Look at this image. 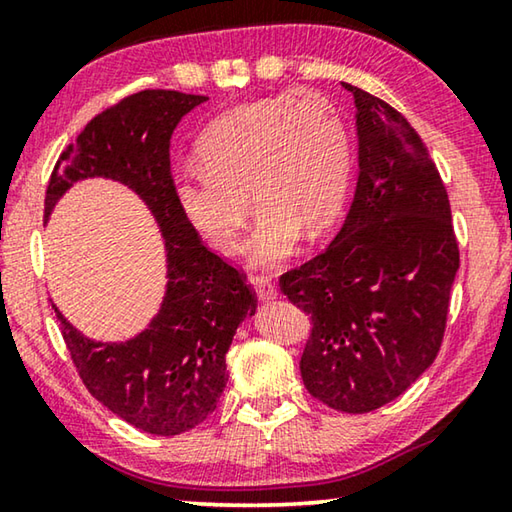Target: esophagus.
<instances>
[{
    "label": "esophagus",
    "mask_w": 512,
    "mask_h": 512,
    "mask_svg": "<svg viewBox=\"0 0 512 512\" xmlns=\"http://www.w3.org/2000/svg\"><path fill=\"white\" fill-rule=\"evenodd\" d=\"M250 282H253V287L257 291L259 300H273V298H277V287H275L271 280H268L266 275H253V277H250Z\"/></svg>",
    "instance_id": "1"
}]
</instances>
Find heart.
<instances>
[{
	"label": "heart",
	"instance_id": "obj_1",
	"mask_svg": "<svg viewBox=\"0 0 512 512\" xmlns=\"http://www.w3.org/2000/svg\"><path fill=\"white\" fill-rule=\"evenodd\" d=\"M201 164L173 180L187 223L216 253L235 255L250 206L248 259H287L302 232L318 237L341 212L350 183V135L327 97L289 90L223 112L198 140Z\"/></svg>",
	"mask_w": 512,
	"mask_h": 512
}]
</instances>
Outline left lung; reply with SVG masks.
I'll list each match as a JSON object with an SVG mask.
<instances>
[{
    "label": "left lung",
    "instance_id": "obj_1",
    "mask_svg": "<svg viewBox=\"0 0 512 512\" xmlns=\"http://www.w3.org/2000/svg\"><path fill=\"white\" fill-rule=\"evenodd\" d=\"M343 88L357 103V192L336 239L280 275V289L311 316L300 357L307 391L329 409L368 413L438 357L458 241L443 178L409 119Z\"/></svg>",
    "mask_w": 512,
    "mask_h": 512
}]
</instances>
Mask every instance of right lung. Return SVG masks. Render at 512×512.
I'll list each match as a JSON object with an SVG mask.
<instances>
[{
	"label": "right lung",
	"mask_w": 512,
	"mask_h": 512,
	"mask_svg": "<svg viewBox=\"0 0 512 512\" xmlns=\"http://www.w3.org/2000/svg\"><path fill=\"white\" fill-rule=\"evenodd\" d=\"M203 94L142 90L88 121L49 176L45 216L81 178L119 180L140 194L167 246L169 284L151 327L126 343H97L58 314L60 332L88 391L133 427L178 436L210 415L228 381L232 336L257 307L246 273L207 248L173 196L169 160L178 121Z\"/></svg>",
	"instance_id": "obj_1"
}]
</instances>
